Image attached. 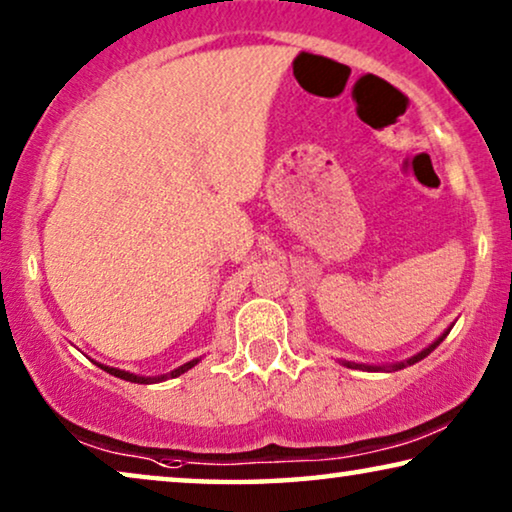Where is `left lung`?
Wrapping results in <instances>:
<instances>
[{
  "mask_svg": "<svg viewBox=\"0 0 512 512\" xmlns=\"http://www.w3.org/2000/svg\"><path fill=\"white\" fill-rule=\"evenodd\" d=\"M451 329H453V324H451V326H448V329H446L444 333H441V335H439V338L432 342V345H427V347H425V349H421V352H418V354H414V356H409V358H407V361H398V363H388V365H368V363H354V361H340V363H342V365H345V368H352V370H368V372H384V370L388 372V370H402V368H407V365H414V363H418V361H421V358H425L427 354H430L434 347H439V345H441V342H444V338H446V335H448V331H451Z\"/></svg>",
  "mask_w": 512,
  "mask_h": 512,
  "instance_id": "obj_1",
  "label": "left lung"
}]
</instances>
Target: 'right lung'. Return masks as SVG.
Returning <instances> with one entry per match:
<instances>
[{
  "label": "right lung",
  "instance_id": "obj_1",
  "mask_svg": "<svg viewBox=\"0 0 512 512\" xmlns=\"http://www.w3.org/2000/svg\"><path fill=\"white\" fill-rule=\"evenodd\" d=\"M200 361H202V356L193 358V361L183 363V365H179V368H174L172 372H167V375H158V377H142V375H133V372H126V370H119V368H110V365H103V363H96V361L94 363L98 365V368H103L105 372H110V375L119 377V379H126V381H133V384H154V381H165L170 377H179V375H183V372H188L190 368H195V365Z\"/></svg>",
  "mask_w": 512,
  "mask_h": 512
}]
</instances>
